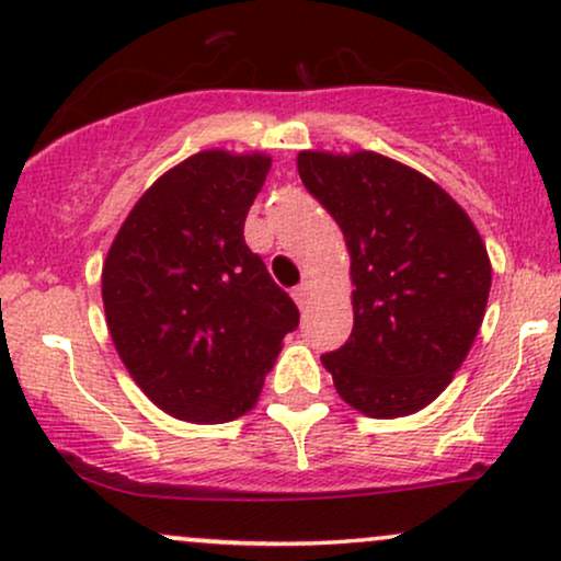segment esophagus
<instances>
[{"label":"esophagus","mask_w":561,"mask_h":561,"mask_svg":"<svg viewBox=\"0 0 561 561\" xmlns=\"http://www.w3.org/2000/svg\"><path fill=\"white\" fill-rule=\"evenodd\" d=\"M311 282H302V285H298L293 289V298H295V302H298V308L300 311H306L308 306H311Z\"/></svg>","instance_id":"34e87169"}]
</instances>
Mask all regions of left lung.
Listing matches in <instances>:
<instances>
[{"label": "left lung", "instance_id": "left-lung-1", "mask_svg": "<svg viewBox=\"0 0 561 561\" xmlns=\"http://www.w3.org/2000/svg\"><path fill=\"white\" fill-rule=\"evenodd\" d=\"M298 173L351 253L353 332L321 356L334 390L371 420L433 403L478 337L491 259L467 210L424 173L358 150H302Z\"/></svg>", "mask_w": 561, "mask_h": 561}]
</instances>
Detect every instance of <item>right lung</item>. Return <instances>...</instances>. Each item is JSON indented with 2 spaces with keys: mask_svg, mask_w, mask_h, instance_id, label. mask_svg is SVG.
I'll list each match as a JSON object with an SVG mask.
<instances>
[{
  "mask_svg": "<svg viewBox=\"0 0 561 561\" xmlns=\"http://www.w3.org/2000/svg\"><path fill=\"white\" fill-rule=\"evenodd\" d=\"M268 169L263 152L182 160L137 199L102 263L115 351L141 392L176 420L248 414L300 321L242 234Z\"/></svg>",
  "mask_w": 561,
  "mask_h": 561,
  "instance_id": "add662e5",
  "label": "right lung"
}]
</instances>
